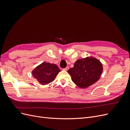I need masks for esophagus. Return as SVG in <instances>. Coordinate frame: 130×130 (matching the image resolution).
I'll return each mask as SVG.
<instances>
[{"instance_id": "obj_1", "label": "esophagus", "mask_w": 130, "mask_h": 130, "mask_svg": "<svg viewBox=\"0 0 130 130\" xmlns=\"http://www.w3.org/2000/svg\"><path fill=\"white\" fill-rule=\"evenodd\" d=\"M69 69V67H66V68H64V69H63V70H66V71H67V70Z\"/></svg>"}]
</instances>
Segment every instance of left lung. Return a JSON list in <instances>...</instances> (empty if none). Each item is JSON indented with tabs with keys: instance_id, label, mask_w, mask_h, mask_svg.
Returning <instances> with one entry per match:
<instances>
[{
	"instance_id": "8db88e82",
	"label": "left lung",
	"mask_w": 130,
	"mask_h": 130,
	"mask_svg": "<svg viewBox=\"0 0 130 130\" xmlns=\"http://www.w3.org/2000/svg\"><path fill=\"white\" fill-rule=\"evenodd\" d=\"M103 65L97 59L87 57L77 60L68 70L72 81L80 88H87L99 79Z\"/></svg>"
}]
</instances>
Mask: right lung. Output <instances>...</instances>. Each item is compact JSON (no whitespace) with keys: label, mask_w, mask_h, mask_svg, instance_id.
I'll return each mask as SVG.
<instances>
[{"label":"right lung","mask_w":130,"mask_h":130,"mask_svg":"<svg viewBox=\"0 0 130 130\" xmlns=\"http://www.w3.org/2000/svg\"><path fill=\"white\" fill-rule=\"evenodd\" d=\"M59 72L60 70L56 64L43 62L33 70L32 75L40 84L46 85L53 81Z\"/></svg>","instance_id":"add662e5"}]
</instances>
